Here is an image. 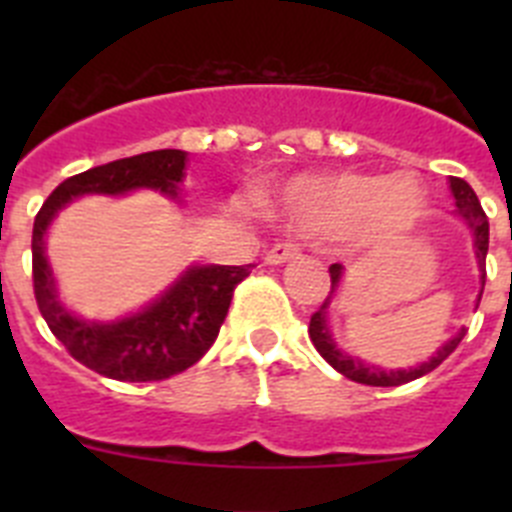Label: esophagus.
I'll return each mask as SVG.
<instances>
[{"instance_id": "esophagus-1", "label": "esophagus", "mask_w": 512, "mask_h": 512, "mask_svg": "<svg viewBox=\"0 0 512 512\" xmlns=\"http://www.w3.org/2000/svg\"><path fill=\"white\" fill-rule=\"evenodd\" d=\"M295 256H300V246L297 243H277V246H271V251L266 253V264L277 266L289 259H295Z\"/></svg>"}]
</instances>
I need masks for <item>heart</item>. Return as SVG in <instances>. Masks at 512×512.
Returning a JSON list of instances; mask_svg holds the SVG:
<instances>
[{
  "mask_svg": "<svg viewBox=\"0 0 512 512\" xmlns=\"http://www.w3.org/2000/svg\"><path fill=\"white\" fill-rule=\"evenodd\" d=\"M423 207V194L410 179L346 171L305 176L284 192V215L302 230H333L364 215L374 228H408Z\"/></svg>",
  "mask_w": 512,
  "mask_h": 512,
  "instance_id": "1",
  "label": "heart"
}]
</instances>
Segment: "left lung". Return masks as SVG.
Instances as JSON below:
<instances>
[{"label": "left lung", "instance_id": "1", "mask_svg": "<svg viewBox=\"0 0 512 512\" xmlns=\"http://www.w3.org/2000/svg\"><path fill=\"white\" fill-rule=\"evenodd\" d=\"M451 192H454L456 212H459V215L469 223V228L474 230L477 259H479V266L485 269V256H487V248H490V223H487L485 210H482V205H479L474 189L469 187L464 179H459V176H451ZM328 271H330V289H333L338 282H341V266L333 264ZM482 279H485V274H482ZM328 305H330V295L325 297V302L318 307V310L312 312L310 328H307L310 330L312 343H315V348H318V354L323 356V359L328 361L333 369H336V372H341L343 377H348L351 382L369 384V387H400V384H408V382H413V379H420L423 374L433 372L438 364H443V361L454 354L456 346H459L461 338H464V333H467V330L456 333V336L451 338V341L446 343V346H443L431 361H425V364L418 366V369H397V372H384V369H377V366H366L364 361H359V359H354V356H346L338 351L336 343H333V338H330V333H328V325H325V310H328Z\"/></svg>", "mask_w": 512, "mask_h": 512}]
</instances>
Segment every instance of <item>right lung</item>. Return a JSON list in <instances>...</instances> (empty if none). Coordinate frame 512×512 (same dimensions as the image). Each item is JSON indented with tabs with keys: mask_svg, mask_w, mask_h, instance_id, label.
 <instances>
[{
	"mask_svg": "<svg viewBox=\"0 0 512 512\" xmlns=\"http://www.w3.org/2000/svg\"><path fill=\"white\" fill-rule=\"evenodd\" d=\"M187 153L164 151L120 158L58 184L43 202L33 225V289L40 315L53 336L79 364L120 382H161L182 374L207 354L228 315L235 287L251 274L248 266H194L161 300L117 323H87L56 300L45 261V228L66 202L79 194H122L151 187L176 197Z\"/></svg>",
	"mask_w": 512,
	"mask_h": 512,
	"instance_id": "add662e5",
	"label": "right lung"
}]
</instances>
